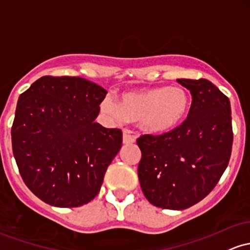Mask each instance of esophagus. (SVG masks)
Here are the masks:
<instances>
[{
	"label": "esophagus",
	"instance_id": "esophagus-1",
	"mask_svg": "<svg viewBox=\"0 0 250 250\" xmlns=\"http://www.w3.org/2000/svg\"><path fill=\"white\" fill-rule=\"evenodd\" d=\"M136 141V136L133 135L130 131H123V144L129 145V144H134Z\"/></svg>",
	"mask_w": 250,
	"mask_h": 250
}]
</instances>
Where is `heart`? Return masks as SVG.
<instances>
[{"label":"heart","instance_id":"b5f03b06","mask_svg":"<svg viewBox=\"0 0 250 250\" xmlns=\"http://www.w3.org/2000/svg\"><path fill=\"white\" fill-rule=\"evenodd\" d=\"M190 97L180 86H154L128 91L119 103L111 95L101 102V110L112 122L138 121L146 133L163 134L172 130L185 119Z\"/></svg>","mask_w":250,"mask_h":250}]
</instances>
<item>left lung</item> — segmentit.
Segmentation results:
<instances>
[{
	"instance_id": "obj_1",
	"label": "left lung",
	"mask_w": 250,
	"mask_h": 250,
	"mask_svg": "<svg viewBox=\"0 0 250 250\" xmlns=\"http://www.w3.org/2000/svg\"><path fill=\"white\" fill-rule=\"evenodd\" d=\"M190 90L192 103L182 125L167 133L145 134L138 174L150 204L184 210L208 196L231 155L230 101L208 79H177Z\"/></svg>"
}]
</instances>
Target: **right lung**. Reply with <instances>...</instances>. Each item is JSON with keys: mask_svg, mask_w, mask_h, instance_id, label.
I'll use <instances>...</instances> for the list:
<instances>
[{"mask_svg": "<svg viewBox=\"0 0 250 250\" xmlns=\"http://www.w3.org/2000/svg\"><path fill=\"white\" fill-rule=\"evenodd\" d=\"M106 91L81 77L43 76L19 97L12 125L16 165L27 188L58 208L97 196L122 146V131L95 119Z\"/></svg>", "mask_w": 250, "mask_h": 250, "instance_id": "1", "label": "right lung"}]
</instances>
